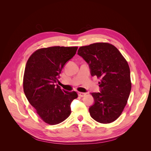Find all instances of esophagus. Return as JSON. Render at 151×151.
Returning <instances> with one entry per match:
<instances>
[{
	"label": "esophagus",
	"mask_w": 151,
	"mask_h": 151,
	"mask_svg": "<svg viewBox=\"0 0 151 151\" xmlns=\"http://www.w3.org/2000/svg\"><path fill=\"white\" fill-rule=\"evenodd\" d=\"M78 95H79V96H80V97H84L86 96V94L84 93L78 92Z\"/></svg>",
	"instance_id": "esophagus-1"
}]
</instances>
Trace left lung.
<instances>
[{
    "label": "left lung",
    "mask_w": 151,
    "mask_h": 151,
    "mask_svg": "<svg viewBox=\"0 0 151 151\" xmlns=\"http://www.w3.org/2000/svg\"><path fill=\"white\" fill-rule=\"evenodd\" d=\"M78 55L88 63L91 74L101 79V93H91L94 103L91 116L101 123H109L119 117L127 103L132 83L128 62L114 45L96 43L81 47Z\"/></svg>",
    "instance_id": "left-lung-1"
}]
</instances>
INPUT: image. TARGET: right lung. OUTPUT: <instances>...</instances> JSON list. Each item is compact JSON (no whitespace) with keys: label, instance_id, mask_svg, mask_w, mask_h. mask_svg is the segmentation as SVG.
<instances>
[{"label":"right lung","instance_id":"obj_1","mask_svg":"<svg viewBox=\"0 0 151 151\" xmlns=\"http://www.w3.org/2000/svg\"><path fill=\"white\" fill-rule=\"evenodd\" d=\"M78 47L40 48L27 61L23 77L26 98L39 116L49 125L64 121L71 113L70 104L77 95L56 84L65 63L75 55Z\"/></svg>","mask_w":151,"mask_h":151}]
</instances>
